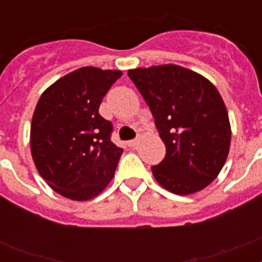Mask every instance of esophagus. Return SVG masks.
I'll list each match as a JSON object with an SVG mask.
<instances>
[{
	"label": "esophagus",
	"mask_w": 262,
	"mask_h": 262,
	"mask_svg": "<svg viewBox=\"0 0 262 262\" xmlns=\"http://www.w3.org/2000/svg\"><path fill=\"white\" fill-rule=\"evenodd\" d=\"M139 143H140V139H135V140H130V141H127V145H129V147H136Z\"/></svg>",
	"instance_id": "obj_1"
}]
</instances>
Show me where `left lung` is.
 I'll return each mask as SVG.
<instances>
[{
  "label": "left lung",
  "mask_w": 262,
  "mask_h": 262,
  "mask_svg": "<svg viewBox=\"0 0 262 262\" xmlns=\"http://www.w3.org/2000/svg\"><path fill=\"white\" fill-rule=\"evenodd\" d=\"M155 118L166 156L152 174L160 186L186 195L213 182L227 160L231 126L223 98L197 72L167 63L129 69Z\"/></svg>",
  "instance_id": "1"
}]
</instances>
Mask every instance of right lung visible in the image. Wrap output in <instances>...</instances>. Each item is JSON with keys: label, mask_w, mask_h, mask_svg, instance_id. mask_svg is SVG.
<instances>
[{"label": "right lung", "mask_w": 262, "mask_h": 262, "mask_svg": "<svg viewBox=\"0 0 262 262\" xmlns=\"http://www.w3.org/2000/svg\"><path fill=\"white\" fill-rule=\"evenodd\" d=\"M121 71L84 67L45 90L31 122V155L46 183L73 201L100 194L114 177L122 148L99 106Z\"/></svg>", "instance_id": "right-lung-1"}]
</instances>
